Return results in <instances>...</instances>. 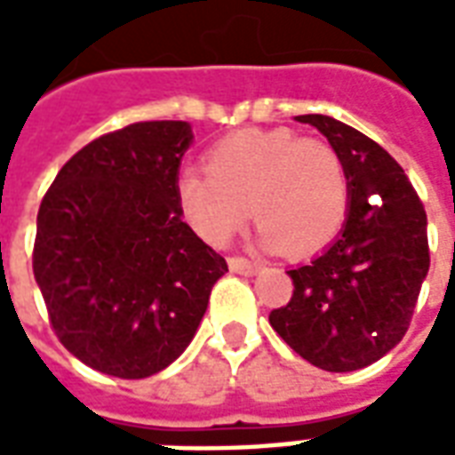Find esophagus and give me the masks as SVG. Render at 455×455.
I'll return each instance as SVG.
<instances>
[{"instance_id":"34e87169","label":"esophagus","mask_w":455,"mask_h":455,"mask_svg":"<svg viewBox=\"0 0 455 455\" xmlns=\"http://www.w3.org/2000/svg\"><path fill=\"white\" fill-rule=\"evenodd\" d=\"M228 267H231L234 273H238V275H253L258 270L256 263L243 256H228Z\"/></svg>"}]
</instances>
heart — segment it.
Listing matches in <instances>:
<instances>
[{"instance_id": "b5f03b06", "label": "heart", "mask_w": 455, "mask_h": 455, "mask_svg": "<svg viewBox=\"0 0 455 455\" xmlns=\"http://www.w3.org/2000/svg\"><path fill=\"white\" fill-rule=\"evenodd\" d=\"M204 172L178 180L182 217L197 236L224 246L251 217L267 248L312 256L346 224L351 182L334 146L292 129H251L217 140Z\"/></svg>"}]
</instances>
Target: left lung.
Segmentation results:
<instances>
[{
	"label": "left lung",
	"mask_w": 455,
	"mask_h": 455,
	"mask_svg": "<svg viewBox=\"0 0 455 455\" xmlns=\"http://www.w3.org/2000/svg\"><path fill=\"white\" fill-rule=\"evenodd\" d=\"M295 119L339 150L351 207L322 256L287 270L295 290L270 312V326L316 368L358 371L380 361L410 329L429 273L427 212L400 163L365 133L324 114Z\"/></svg>",
	"instance_id": "8db88e82"
}]
</instances>
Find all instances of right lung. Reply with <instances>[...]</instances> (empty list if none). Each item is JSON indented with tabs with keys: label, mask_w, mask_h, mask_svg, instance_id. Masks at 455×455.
<instances>
[{
	"label": "right lung",
	"mask_w": 455,
	"mask_h": 455,
	"mask_svg": "<svg viewBox=\"0 0 455 455\" xmlns=\"http://www.w3.org/2000/svg\"><path fill=\"white\" fill-rule=\"evenodd\" d=\"M188 121L104 133L55 175L38 209L34 275L55 336L124 380L156 375L188 348L224 258L182 221Z\"/></svg>",
	"instance_id": "add662e5"
}]
</instances>
